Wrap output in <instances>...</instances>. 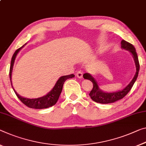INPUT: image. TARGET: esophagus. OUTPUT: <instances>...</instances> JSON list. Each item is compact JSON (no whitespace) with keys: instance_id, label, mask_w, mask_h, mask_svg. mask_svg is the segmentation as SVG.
Instances as JSON below:
<instances>
[{"instance_id":"1","label":"esophagus","mask_w":146,"mask_h":146,"mask_svg":"<svg viewBox=\"0 0 146 146\" xmlns=\"http://www.w3.org/2000/svg\"><path fill=\"white\" fill-rule=\"evenodd\" d=\"M82 76H83V73L81 70L78 71L77 72H76V76H77L78 78H82Z\"/></svg>"}]
</instances>
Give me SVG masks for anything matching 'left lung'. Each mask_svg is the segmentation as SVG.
I'll return each mask as SVG.
<instances>
[{
    "label": "left lung",
    "instance_id": "left-lung-1",
    "mask_svg": "<svg viewBox=\"0 0 146 146\" xmlns=\"http://www.w3.org/2000/svg\"><path fill=\"white\" fill-rule=\"evenodd\" d=\"M121 44L122 48L125 49V50H129L133 56L136 67V72L135 75H134V77L133 78V79L131 81V83L125 89H123V90L117 92H113V93H105V92H103L100 90L96 81L89 74H84V76H84V78L90 80L93 84L92 90L91 91L90 93L89 94V96H91V99L93 101L100 103V104H109V103H112L117 101V100L122 99L131 91L134 82H136V79H137L139 70H140V63H139L138 57L137 53L136 51V49L133 44L125 41L124 40H122Z\"/></svg>",
    "mask_w": 146,
    "mask_h": 146
}]
</instances>
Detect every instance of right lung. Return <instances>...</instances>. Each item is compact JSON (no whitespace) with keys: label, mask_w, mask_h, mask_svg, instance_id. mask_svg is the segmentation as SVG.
Returning a JSON list of instances; mask_svg holds the SVG:
<instances>
[{"label":"right lung","mask_w":146,"mask_h":146,"mask_svg":"<svg viewBox=\"0 0 146 146\" xmlns=\"http://www.w3.org/2000/svg\"><path fill=\"white\" fill-rule=\"evenodd\" d=\"M23 47V46L21 47L20 48L17 49V50L15 51V53H13V55L12 57V60H11L10 68V74H10V79L11 85H12V72L13 63H14V60H15V57H16L17 53L19 52L20 50H21ZM74 76H75L74 74L61 76V77L58 80L57 83H56L55 86L50 93L47 94L46 95L42 96V97H40L38 98H32V99H30V98L22 97V96L19 95L18 94L15 92L14 89H13V91H14L15 95H17L19 99L21 100V101L23 102L25 106L30 108H35V109L47 108L51 107L53 106V105H55L56 104V102H57L60 93H61L62 87H63V84L64 82H65L67 79L74 78ZM12 88H13V86H12Z\"/></svg>","instance_id":"right-lung-1"}]
</instances>
